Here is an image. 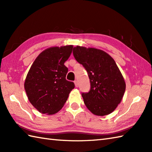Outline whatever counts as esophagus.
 <instances>
[{"instance_id": "1", "label": "esophagus", "mask_w": 152, "mask_h": 152, "mask_svg": "<svg viewBox=\"0 0 152 152\" xmlns=\"http://www.w3.org/2000/svg\"><path fill=\"white\" fill-rule=\"evenodd\" d=\"M74 84H75V86L76 87V88H77V87H78V86H79V84H78V82L77 81V80H75V81H74Z\"/></svg>"}]
</instances>
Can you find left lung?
<instances>
[{
  "instance_id": "left-lung-1",
  "label": "left lung",
  "mask_w": 152,
  "mask_h": 152,
  "mask_svg": "<svg viewBox=\"0 0 152 152\" xmlns=\"http://www.w3.org/2000/svg\"><path fill=\"white\" fill-rule=\"evenodd\" d=\"M73 56L85 68L91 88L82 96L86 107L93 114H110L120 103L125 91L124 77L113 58L96 48L74 47Z\"/></svg>"
}]
</instances>
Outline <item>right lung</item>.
<instances>
[{
    "instance_id": "add662e5",
    "label": "right lung",
    "mask_w": 152,
    "mask_h": 152,
    "mask_svg": "<svg viewBox=\"0 0 152 152\" xmlns=\"http://www.w3.org/2000/svg\"><path fill=\"white\" fill-rule=\"evenodd\" d=\"M73 46L51 47L40 53L28 70L25 81L28 99L40 113L54 114L63 108L74 88L66 80L69 59Z\"/></svg>"
}]
</instances>
